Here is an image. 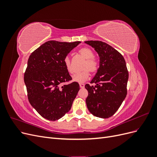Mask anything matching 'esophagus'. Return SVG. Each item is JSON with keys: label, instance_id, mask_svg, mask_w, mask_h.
I'll list each match as a JSON object with an SVG mask.
<instances>
[{"label": "esophagus", "instance_id": "1", "mask_svg": "<svg viewBox=\"0 0 157 157\" xmlns=\"http://www.w3.org/2000/svg\"><path fill=\"white\" fill-rule=\"evenodd\" d=\"M79 85H80V88H84V84H83V83H80V84H79Z\"/></svg>", "mask_w": 157, "mask_h": 157}]
</instances>
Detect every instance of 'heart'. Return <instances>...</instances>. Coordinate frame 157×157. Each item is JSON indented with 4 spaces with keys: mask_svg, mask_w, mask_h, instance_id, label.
I'll use <instances>...</instances> for the list:
<instances>
[{
    "mask_svg": "<svg viewBox=\"0 0 157 157\" xmlns=\"http://www.w3.org/2000/svg\"><path fill=\"white\" fill-rule=\"evenodd\" d=\"M79 54L83 58L86 59L82 69H84L81 72L78 73L73 76V80L78 82L86 81L89 77V71L90 73H95L98 69V61L94 58V54L93 51L87 47L80 48L78 51ZM65 67L70 74L74 73V69L71 63V59L69 56H66L63 60Z\"/></svg>",
    "mask_w": 157,
    "mask_h": 157,
    "instance_id": "obj_1",
    "label": "heart"
}]
</instances>
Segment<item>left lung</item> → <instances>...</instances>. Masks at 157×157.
<instances>
[{
  "label": "left lung",
  "mask_w": 157,
  "mask_h": 157,
  "mask_svg": "<svg viewBox=\"0 0 157 157\" xmlns=\"http://www.w3.org/2000/svg\"><path fill=\"white\" fill-rule=\"evenodd\" d=\"M97 52L99 67L85 88L88 96L86 103L89 111L97 117L107 118L115 114L127 94L128 71L124 57L108 44L99 40L85 41Z\"/></svg>",
  "instance_id": "obj_1"
}]
</instances>
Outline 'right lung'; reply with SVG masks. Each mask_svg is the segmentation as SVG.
Here are the masks:
<instances>
[{
  "label": "right lung",
  "mask_w": 157,
  "mask_h": 157,
  "mask_svg": "<svg viewBox=\"0 0 157 157\" xmlns=\"http://www.w3.org/2000/svg\"><path fill=\"white\" fill-rule=\"evenodd\" d=\"M80 41L50 40L32 52L24 82L32 107L46 119L54 121L68 113L80 89L66 69L63 60Z\"/></svg>",
  "instance_id": "add662e5"
}]
</instances>
